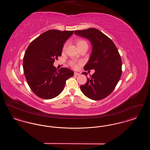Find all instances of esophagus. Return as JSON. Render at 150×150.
Here are the masks:
<instances>
[{
	"label": "esophagus",
	"mask_w": 150,
	"mask_h": 150,
	"mask_svg": "<svg viewBox=\"0 0 150 150\" xmlns=\"http://www.w3.org/2000/svg\"><path fill=\"white\" fill-rule=\"evenodd\" d=\"M79 75H80V74H79L78 72H74V75H75V76H78Z\"/></svg>",
	"instance_id": "obj_1"
}]
</instances>
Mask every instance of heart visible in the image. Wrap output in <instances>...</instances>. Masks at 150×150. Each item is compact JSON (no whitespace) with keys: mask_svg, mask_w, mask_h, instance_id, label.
<instances>
[{"mask_svg":"<svg viewBox=\"0 0 150 150\" xmlns=\"http://www.w3.org/2000/svg\"><path fill=\"white\" fill-rule=\"evenodd\" d=\"M76 43L77 47L79 50L83 48H88V44L86 40L84 39H78L76 41ZM66 47V44H64V47H63V50H65ZM80 64H81V62H80ZM70 64L74 68L77 67V64L75 61L70 62Z\"/></svg>","mask_w":150,"mask_h":150,"instance_id":"1","label":"heart"}]
</instances>
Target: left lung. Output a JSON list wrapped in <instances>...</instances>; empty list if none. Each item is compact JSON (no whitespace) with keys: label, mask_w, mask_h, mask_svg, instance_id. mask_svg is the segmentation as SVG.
Wrapping results in <instances>:
<instances>
[{"label":"left lung","mask_w":150,"mask_h":150,"mask_svg":"<svg viewBox=\"0 0 150 150\" xmlns=\"http://www.w3.org/2000/svg\"><path fill=\"white\" fill-rule=\"evenodd\" d=\"M76 35L87 39L92 50L84 70L94 69L87 82L80 86L83 94L93 100L106 98L114 91L121 75V57L114 43L108 36L94 28L76 30ZM87 76V73H82Z\"/></svg>","instance_id":"1"}]
</instances>
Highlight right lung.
<instances>
[{
    "label": "right lung",
    "instance_id": "1",
    "mask_svg": "<svg viewBox=\"0 0 150 150\" xmlns=\"http://www.w3.org/2000/svg\"><path fill=\"white\" fill-rule=\"evenodd\" d=\"M74 31L48 30L34 40L26 50L24 74L30 89L39 97L50 100L57 97L62 92L66 81L74 76L69 69L62 67L57 70L53 66Z\"/></svg>",
    "mask_w": 150,
    "mask_h": 150
}]
</instances>
